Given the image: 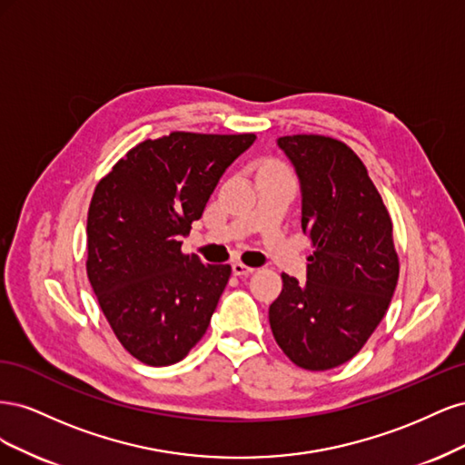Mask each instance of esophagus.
Segmentation results:
<instances>
[{
	"label": "esophagus",
	"instance_id": "1",
	"mask_svg": "<svg viewBox=\"0 0 465 465\" xmlns=\"http://www.w3.org/2000/svg\"><path fill=\"white\" fill-rule=\"evenodd\" d=\"M254 272H256L254 267L244 265V263H241V262L232 263V273H234V275H250V273H254Z\"/></svg>",
	"mask_w": 465,
	"mask_h": 465
}]
</instances>
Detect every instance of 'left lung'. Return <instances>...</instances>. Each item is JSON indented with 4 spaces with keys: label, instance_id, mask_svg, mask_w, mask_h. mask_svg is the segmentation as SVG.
Returning <instances> with one entry per match:
<instances>
[{
    "label": "left lung",
    "instance_id": "left-lung-1",
    "mask_svg": "<svg viewBox=\"0 0 465 465\" xmlns=\"http://www.w3.org/2000/svg\"><path fill=\"white\" fill-rule=\"evenodd\" d=\"M302 193V231L311 236L306 281L283 273L270 306L277 345L306 371L353 359L382 322L398 285L391 219L367 166L345 143L323 135H285Z\"/></svg>",
    "mask_w": 465,
    "mask_h": 465
}]
</instances>
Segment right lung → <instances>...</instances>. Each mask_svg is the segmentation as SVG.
Masks as SVG:
<instances>
[{
	"instance_id": "1",
	"label": "right lung",
	"mask_w": 465,
	"mask_h": 465,
	"mask_svg": "<svg viewBox=\"0 0 465 465\" xmlns=\"http://www.w3.org/2000/svg\"><path fill=\"white\" fill-rule=\"evenodd\" d=\"M254 139L190 132L145 139L94 188L87 275L118 341L149 367L182 361L207 331L231 265L182 254V236Z\"/></svg>"
}]
</instances>
